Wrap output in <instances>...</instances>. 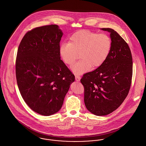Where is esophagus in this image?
Masks as SVG:
<instances>
[{
    "mask_svg": "<svg viewBox=\"0 0 146 146\" xmlns=\"http://www.w3.org/2000/svg\"><path fill=\"white\" fill-rule=\"evenodd\" d=\"M75 80L77 82H79L80 80V76H78V75H76L75 76Z\"/></svg>",
    "mask_w": 146,
    "mask_h": 146,
    "instance_id": "1",
    "label": "esophagus"
}]
</instances>
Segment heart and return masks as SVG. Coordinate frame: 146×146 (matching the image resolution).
I'll list each match as a JSON object with an SVG mask.
<instances>
[{
	"mask_svg": "<svg viewBox=\"0 0 146 146\" xmlns=\"http://www.w3.org/2000/svg\"><path fill=\"white\" fill-rule=\"evenodd\" d=\"M112 48L111 38L106 34H97L89 30H80L72 34L68 42L62 43L59 49L64 63L72 65L78 58L81 60L72 67L76 75H80L92 67L102 66L107 59Z\"/></svg>",
	"mask_w": 146,
	"mask_h": 146,
	"instance_id": "heart-1",
	"label": "heart"
}]
</instances>
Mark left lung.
Segmentation results:
<instances>
[{"label": "left lung", "mask_w": 146, "mask_h": 146, "mask_svg": "<svg viewBox=\"0 0 146 146\" xmlns=\"http://www.w3.org/2000/svg\"><path fill=\"white\" fill-rule=\"evenodd\" d=\"M101 30L110 33V53L102 66L85 74L80 80L84 87L85 105L97 116L108 115L122 104L129 93L133 74L128 44L114 30Z\"/></svg>", "instance_id": "obj_1"}]
</instances>
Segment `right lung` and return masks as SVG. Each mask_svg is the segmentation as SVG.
<instances>
[{
  "label": "right lung",
  "mask_w": 146,
  "mask_h": 146,
  "mask_svg": "<svg viewBox=\"0 0 146 146\" xmlns=\"http://www.w3.org/2000/svg\"><path fill=\"white\" fill-rule=\"evenodd\" d=\"M62 30L56 25L28 31L19 45L16 75L21 96L29 107L43 116L57 112L75 76L61 60Z\"/></svg>",
  "instance_id": "add662e5"
}]
</instances>
